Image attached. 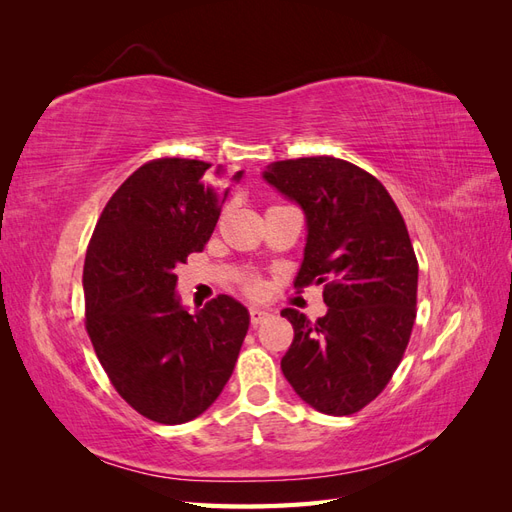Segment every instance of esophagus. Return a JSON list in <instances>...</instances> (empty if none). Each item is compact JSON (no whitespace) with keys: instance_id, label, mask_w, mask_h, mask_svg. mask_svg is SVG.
I'll return each mask as SVG.
<instances>
[{"instance_id":"1","label":"esophagus","mask_w":512,"mask_h":512,"mask_svg":"<svg viewBox=\"0 0 512 512\" xmlns=\"http://www.w3.org/2000/svg\"><path fill=\"white\" fill-rule=\"evenodd\" d=\"M269 318V312H265V309H260V307H252L250 309V322H252V327H258V324L262 322V320H267Z\"/></svg>"}]
</instances>
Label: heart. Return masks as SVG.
Returning a JSON list of instances; mask_svg holds the SVG:
<instances>
[{
    "instance_id": "1",
    "label": "heart",
    "mask_w": 512,
    "mask_h": 512,
    "mask_svg": "<svg viewBox=\"0 0 512 512\" xmlns=\"http://www.w3.org/2000/svg\"><path fill=\"white\" fill-rule=\"evenodd\" d=\"M237 284H239V288L245 294H250V297H260V294H262V280H260L258 275H254V273L239 275L237 277Z\"/></svg>"
}]
</instances>
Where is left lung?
<instances>
[{"mask_svg": "<svg viewBox=\"0 0 512 512\" xmlns=\"http://www.w3.org/2000/svg\"><path fill=\"white\" fill-rule=\"evenodd\" d=\"M265 179L307 218L294 288L322 284L329 305L316 322L282 309L294 329L282 371L318 412L354 414L384 391L410 342L418 262L406 222L384 185L346 160H282Z\"/></svg>", "mask_w": 512, "mask_h": 512, "instance_id": "1", "label": "left lung"}]
</instances>
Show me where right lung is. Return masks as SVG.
<instances>
[{"label": "right lung", "instance_id": "obj_1", "mask_svg": "<svg viewBox=\"0 0 512 512\" xmlns=\"http://www.w3.org/2000/svg\"><path fill=\"white\" fill-rule=\"evenodd\" d=\"M209 168L188 158L143 164L108 200L87 245V335L115 391L162 425L188 423L218 399L250 327L226 294L196 314L175 294V267L203 252L226 200Z\"/></svg>", "mask_w": 512, "mask_h": 512}]
</instances>
